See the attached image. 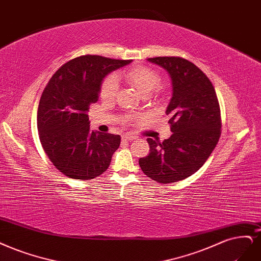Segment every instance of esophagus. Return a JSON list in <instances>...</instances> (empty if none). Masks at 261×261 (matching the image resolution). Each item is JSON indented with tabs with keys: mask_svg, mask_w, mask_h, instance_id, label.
<instances>
[{
	"mask_svg": "<svg viewBox=\"0 0 261 261\" xmlns=\"http://www.w3.org/2000/svg\"><path fill=\"white\" fill-rule=\"evenodd\" d=\"M136 138H137L136 136H132V135H124V136H122L123 141H130V140H134Z\"/></svg>",
	"mask_w": 261,
	"mask_h": 261,
	"instance_id": "34e87169",
	"label": "esophagus"
}]
</instances>
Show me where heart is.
<instances>
[{
    "label": "heart",
    "instance_id": "1",
    "mask_svg": "<svg viewBox=\"0 0 261 261\" xmlns=\"http://www.w3.org/2000/svg\"><path fill=\"white\" fill-rule=\"evenodd\" d=\"M124 79L142 96H148L158 87L160 76L146 67H134L124 73ZM156 91V89H155ZM118 92V77L110 74L105 77L100 87V96L106 100H110Z\"/></svg>",
    "mask_w": 261,
    "mask_h": 261
}]
</instances>
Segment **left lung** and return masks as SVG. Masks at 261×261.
Returning <instances> with one entry per match:
<instances>
[{
    "label": "left lung",
    "instance_id": "left-lung-1",
    "mask_svg": "<svg viewBox=\"0 0 261 261\" xmlns=\"http://www.w3.org/2000/svg\"><path fill=\"white\" fill-rule=\"evenodd\" d=\"M147 60L166 70L172 81L166 114L173 134L163 142L148 138L150 153L139 159V165L156 182H176L199 170L216 147L221 128L219 102L210 79L191 61L180 57Z\"/></svg>",
    "mask_w": 261,
    "mask_h": 261
}]
</instances>
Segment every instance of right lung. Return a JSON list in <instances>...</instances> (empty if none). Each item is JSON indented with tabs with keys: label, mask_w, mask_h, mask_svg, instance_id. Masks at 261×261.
Returning a JSON list of instances; mask_svg holds the SVG:
<instances>
[{
	"label": "right lung",
	"mask_w": 261,
	"mask_h": 261,
	"mask_svg": "<svg viewBox=\"0 0 261 261\" xmlns=\"http://www.w3.org/2000/svg\"><path fill=\"white\" fill-rule=\"evenodd\" d=\"M130 62L81 56L50 77L39 103L38 129L44 151L62 174L91 180L109 167L121 136L89 129L87 113L98 101L103 79Z\"/></svg>",
	"instance_id": "right-lung-1"
}]
</instances>
